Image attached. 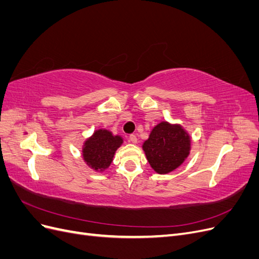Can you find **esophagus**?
<instances>
[{
	"mask_svg": "<svg viewBox=\"0 0 259 259\" xmlns=\"http://www.w3.org/2000/svg\"><path fill=\"white\" fill-rule=\"evenodd\" d=\"M130 142L133 143V144H137V137H136V135H134V134L130 135Z\"/></svg>",
	"mask_w": 259,
	"mask_h": 259,
	"instance_id": "34e87169",
	"label": "esophagus"
}]
</instances>
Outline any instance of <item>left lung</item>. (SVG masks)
<instances>
[{
  "label": "left lung",
  "instance_id": "obj_1",
  "mask_svg": "<svg viewBox=\"0 0 259 259\" xmlns=\"http://www.w3.org/2000/svg\"><path fill=\"white\" fill-rule=\"evenodd\" d=\"M190 136L180 126L161 122L143 145L147 160L159 174H167L182 165L189 155Z\"/></svg>",
  "mask_w": 259,
  "mask_h": 259
}]
</instances>
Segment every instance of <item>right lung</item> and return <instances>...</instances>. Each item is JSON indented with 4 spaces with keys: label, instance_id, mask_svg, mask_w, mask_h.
<instances>
[{
    "label": "right lung",
    "instance_id": "add662e5",
    "mask_svg": "<svg viewBox=\"0 0 259 259\" xmlns=\"http://www.w3.org/2000/svg\"><path fill=\"white\" fill-rule=\"evenodd\" d=\"M123 144L120 136H113L107 130H98L84 143L83 159L95 170H104L110 165L116 149Z\"/></svg>",
    "mask_w": 259,
    "mask_h": 259
}]
</instances>
